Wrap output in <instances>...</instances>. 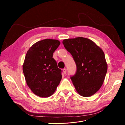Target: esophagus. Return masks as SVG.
Here are the masks:
<instances>
[{
    "instance_id": "1",
    "label": "esophagus",
    "mask_w": 125,
    "mask_h": 125,
    "mask_svg": "<svg viewBox=\"0 0 125 125\" xmlns=\"http://www.w3.org/2000/svg\"><path fill=\"white\" fill-rule=\"evenodd\" d=\"M63 73L65 74L67 73V69L66 68H64L63 69Z\"/></svg>"
}]
</instances>
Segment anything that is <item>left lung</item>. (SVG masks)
<instances>
[{
  "label": "left lung",
  "instance_id": "obj_1",
  "mask_svg": "<svg viewBox=\"0 0 125 125\" xmlns=\"http://www.w3.org/2000/svg\"><path fill=\"white\" fill-rule=\"evenodd\" d=\"M62 44L77 66L76 73L70 77L75 90L82 96L93 95L103 84L107 73L103 51L92 41L82 37L65 39Z\"/></svg>",
  "mask_w": 125,
  "mask_h": 125
}]
</instances>
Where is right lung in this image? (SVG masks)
Here are the masks:
<instances>
[{
  "label": "right lung",
  "instance_id": "1",
  "mask_svg": "<svg viewBox=\"0 0 125 125\" xmlns=\"http://www.w3.org/2000/svg\"><path fill=\"white\" fill-rule=\"evenodd\" d=\"M60 44L56 40H43L33 44L26 54L23 65L26 82L40 97L51 96L62 80V70L52 57Z\"/></svg>",
  "mask_w": 125,
  "mask_h": 125
}]
</instances>
